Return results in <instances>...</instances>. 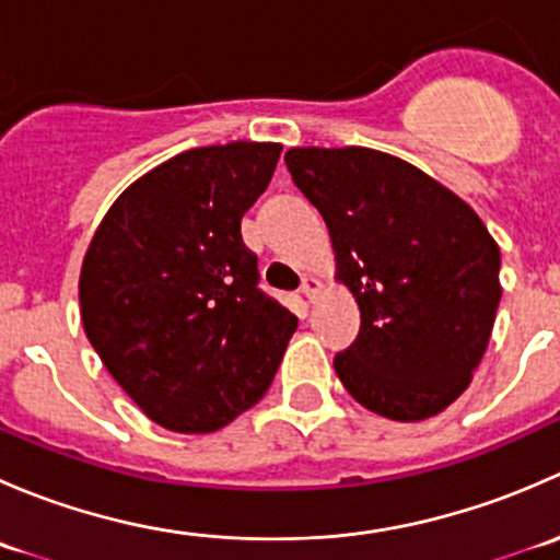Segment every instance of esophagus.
Instances as JSON below:
<instances>
[{"instance_id":"obj_1","label":"esophagus","mask_w":560,"mask_h":560,"mask_svg":"<svg viewBox=\"0 0 560 560\" xmlns=\"http://www.w3.org/2000/svg\"><path fill=\"white\" fill-rule=\"evenodd\" d=\"M319 292H322V281L314 279V276H306V279H303V287H301V295L306 298L308 303H314L316 298H319Z\"/></svg>"}]
</instances>
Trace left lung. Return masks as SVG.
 I'll return each instance as SVG.
<instances>
[{
  "mask_svg": "<svg viewBox=\"0 0 560 560\" xmlns=\"http://www.w3.org/2000/svg\"><path fill=\"white\" fill-rule=\"evenodd\" d=\"M322 213L360 332L332 365L374 415L417 422L471 385L501 301V252L479 213L420 167L365 145L290 149Z\"/></svg>",
  "mask_w": 560,
  "mask_h": 560,
  "instance_id": "left-lung-1",
  "label": "left lung"
}]
</instances>
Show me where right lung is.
Returning a JSON list of instances; mask_svg holds the SVG:
<instances>
[{
    "instance_id": "1",
    "label": "right lung",
    "mask_w": 560,
    "mask_h": 560,
    "mask_svg": "<svg viewBox=\"0 0 560 560\" xmlns=\"http://www.w3.org/2000/svg\"><path fill=\"white\" fill-rule=\"evenodd\" d=\"M281 143L175 154L116 197L81 265L89 341L156 425L213 433L273 382L298 316L257 290L241 219Z\"/></svg>"
}]
</instances>
